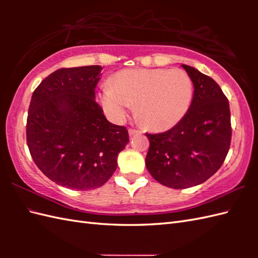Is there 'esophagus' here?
Segmentation results:
<instances>
[{
	"label": "esophagus",
	"mask_w": 258,
	"mask_h": 258,
	"mask_svg": "<svg viewBox=\"0 0 258 258\" xmlns=\"http://www.w3.org/2000/svg\"><path fill=\"white\" fill-rule=\"evenodd\" d=\"M141 131H139V130H135V128H130L128 130V134L132 136V135H134V134H138V133H140Z\"/></svg>",
	"instance_id": "1"
}]
</instances>
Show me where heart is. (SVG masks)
Listing matches in <instances>:
<instances>
[{"instance_id": "b5f03b06", "label": "heart", "mask_w": 258, "mask_h": 258, "mask_svg": "<svg viewBox=\"0 0 258 258\" xmlns=\"http://www.w3.org/2000/svg\"><path fill=\"white\" fill-rule=\"evenodd\" d=\"M193 82L180 69H128L114 75L112 85L102 87L104 111L120 122L135 106L136 116L154 130L172 127L187 113Z\"/></svg>"}]
</instances>
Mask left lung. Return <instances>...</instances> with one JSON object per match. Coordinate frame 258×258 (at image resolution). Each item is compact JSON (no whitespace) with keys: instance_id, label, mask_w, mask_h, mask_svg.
Wrapping results in <instances>:
<instances>
[{"instance_id":"1","label":"left lung","mask_w":258,"mask_h":258,"mask_svg":"<svg viewBox=\"0 0 258 258\" xmlns=\"http://www.w3.org/2000/svg\"><path fill=\"white\" fill-rule=\"evenodd\" d=\"M182 68L194 85L185 116L166 132L146 133L147 171L158 183L180 189L204 183L226 158L231 145V111L215 81L188 65Z\"/></svg>"}]
</instances>
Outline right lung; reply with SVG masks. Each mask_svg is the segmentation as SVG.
<instances>
[{"label":"right lung","instance_id":"add662e5","mask_svg":"<svg viewBox=\"0 0 258 258\" xmlns=\"http://www.w3.org/2000/svg\"><path fill=\"white\" fill-rule=\"evenodd\" d=\"M101 71L100 65L59 69L31 98L26 123L31 156L45 176L71 189L105 184L130 142L125 126L109 123L95 101Z\"/></svg>","mask_w":258,"mask_h":258}]
</instances>
